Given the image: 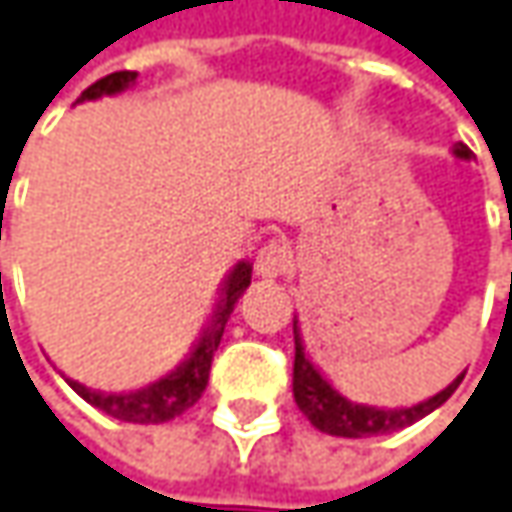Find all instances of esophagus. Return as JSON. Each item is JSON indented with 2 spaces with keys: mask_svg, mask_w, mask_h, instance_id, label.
Returning a JSON list of instances; mask_svg holds the SVG:
<instances>
[{
  "mask_svg": "<svg viewBox=\"0 0 512 512\" xmlns=\"http://www.w3.org/2000/svg\"><path fill=\"white\" fill-rule=\"evenodd\" d=\"M289 266H292V252H289V243H284V240H269V243L257 252V278L275 281V278H281V275L289 272Z\"/></svg>",
  "mask_w": 512,
  "mask_h": 512,
  "instance_id": "34e87169",
  "label": "esophagus"
}]
</instances>
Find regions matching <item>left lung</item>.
Instances as JSON below:
<instances>
[{
	"mask_svg": "<svg viewBox=\"0 0 512 512\" xmlns=\"http://www.w3.org/2000/svg\"><path fill=\"white\" fill-rule=\"evenodd\" d=\"M452 153L458 159H475L472 150L466 144H455ZM512 237V234H510ZM292 333H295V365H292V394L295 403L304 411V417L316 426L318 432L336 437H374V435H391L397 429H406L411 423L423 420L426 414H432L435 408H440L461 385L464 374L458 379H452L443 391H437L435 397L417 403L411 408H376L362 406L347 400L345 394H339L324 376L313 365V359L304 353V339H301V327L298 318L292 321Z\"/></svg>",
	"mask_w": 512,
	"mask_h": 512,
	"instance_id": "left-lung-1",
	"label": "left lung"
}]
</instances>
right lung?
<instances>
[{"label": "right lung", "mask_w": 512, "mask_h": 512, "mask_svg": "<svg viewBox=\"0 0 512 512\" xmlns=\"http://www.w3.org/2000/svg\"><path fill=\"white\" fill-rule=\"evenodd\" d=\"M136 77L138 72H112V75L101 77L98 83H92L77 98V104L98 101L104 95H118V92L130 89L136 83ZM249 284H252V263L240 260L226 275L223 286H220V301L214 307V316L208 321V327L202 330L194 350L188 353V359L176 371H170L162 379H156V382H150L144 388H136V391H121V394H104V391L86 388L77 379H66V382L89 406L101 408L104 414L115 417V420H124V423H144L147 426V423H167V420L185 414L202 397V391L208 385L214 350L220 347L226 321L231 318L234 304L240 301V295L246 292Z\"/></svg>", "instance_id": "right-lung-1"}]
</instances>
